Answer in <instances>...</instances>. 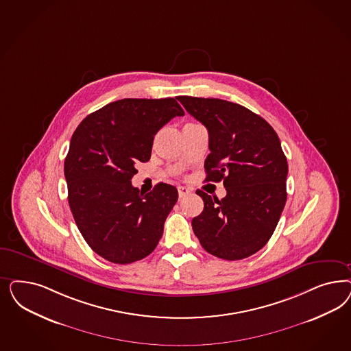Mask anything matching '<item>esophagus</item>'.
Returning a JSON list of instances; mask_svg holds the SVG:
<instances>
[{
	"instance_id": "obj_1",
	"label": "esophagus",
	"mask_w": 351,
	"mask_h": 351,
	"mask_svg": "<svg viewBox=\"0 0 351 351\" xmlns=\"http://www.w3.org/2000/svg\"><path fill=\"white\" fill-rule=\"evenodd\" d=\"M190 193H191V190L187 189V187H183V186L178 187V195H180V197H183V196H186V195H189Z\"/></svg>"
}]
</instances>
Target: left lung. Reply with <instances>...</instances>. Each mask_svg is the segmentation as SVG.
I'll use <instances>...</instances> for the list:
<instances>
[{
	"label": "left lung",
	"instance_id": "left-lung-1",
	"mask_svg": "<svg viewBox=\"0 0 351 351\" xmlns=\"http://www.w3.org/2000/svg\"><path fill=\"white\" fill-rule=\"evenodd\" d=\"M178 101L208 129L205 181H223L227 191L221 200L196 191L204 210L191 222L193 232L218 258H247L270 240L287 202L288 162L279 136L237 103L186 95Z\"/></svg>",
	"mask_w": 351,
	"mask_h": 351
}]
</instances>
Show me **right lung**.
I'll list each match as a JSON object with an SVG mask.
<instances>
[{
	"label": "right lung",
	"mask_w": 351,
	"mask_h": 351,
	"mask_svg": "<svg viewBox=\"0 0 351 351\" xmlns=\"http://www.w3.org/2000/svg\"><path fill=\"white\" fill-rule=\"evenodd\" d=\"M183 114L174 98H125L86 116L71 138L68 203L81 235L104 260L126 265L156 248L178 191L158 183L139 193L132 178L151 158L155 134Z\"/></svg>",
	"instance_id": "add662e5"
}]
</instances>
